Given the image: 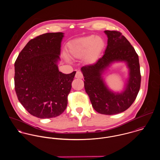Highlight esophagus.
<instances>
[{
    "instance_id": "esophagus-1",
    "label": "esophagus",
    "mask_w": 160,
    "mask_h": 160,
    "mask_svg": "<svg viewBox=\"0 0 160 160\" xmlns=\"http://www.w3.org/2000/svg\"><path fill=\"white\" fill-rule=\"evenodd\" d=\"M75 78H79V79L83 78L82 73L81 71H76V74H75Z\"/></svg>"
}]
</instances>
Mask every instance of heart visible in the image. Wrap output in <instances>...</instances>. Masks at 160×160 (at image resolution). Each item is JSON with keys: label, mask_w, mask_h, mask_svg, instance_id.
<instances>
[{"label": "heart", "mask_w": 160, "mask_h": 160, "mask_svg": "<svg viewBox=\"0 0 160 160\" xmlns=\"http://www.w3.org/2000/svg\"><path fill=\"white\" fill-rule=\"evenodd\" d=\"M103 40L98 36H88L74 41L68 48L70 57L81 59L85 58L86 62L94 64L99 58L104 47Z\"/></svg>", "instance_id": "1"}]
</instances>
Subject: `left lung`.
Masks as SVG:
<instances>
[{"label": "left lung", "mask_w": 160, "mask_h": 160, "mask_svg": "<svg viewBox=\"0 0 160 160\" xmlns=\"http://www.w3.org/2000/svg\"><path fill=\"white\" fill-rule=\"evenodd\" d=\"M104 32L108 41L103 56L95 64L81 70L93 109L100 114L112 115L124 112L133 103L140 89L141 76L138 55L128 39L118 31ZM119 62L125 63L128 76L123 90L114 92L107 86L103 74L113 63Z\"/></svg>", "instance_id": "obj_1"}]
</instances>
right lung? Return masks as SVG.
Returning a JSON list of instances; mask_svg holds the SVG:
<instances>
[{
    "instance_id": "obj_1",
    "label": "right lung",
    "mask_w": 160,
    "mask_h": 160,
    "mask_svg": "<svg viewBox=\"0 0 160 160\" xmlns=\"http://www.w3.org/2000/svg\"><path fill=\"white\" fill-rule=\"evenodd\" d=\"M63 32H50L29 41L15 63V89L19 102L41 119L59 116L67 108L76 71H59Z\"/></svg>"
}]
</instances>
